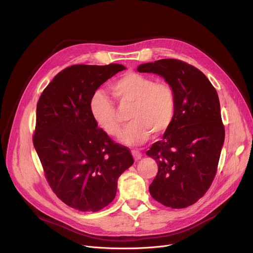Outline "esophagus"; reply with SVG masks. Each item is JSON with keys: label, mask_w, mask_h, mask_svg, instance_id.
Instances as JSON below:
<instances>
[{"label": "esophagus", "mask_w": 253, "mask_h": 253, "mask_svg": "<svg viewBox=\"0 0 253 253\" xmlns=\"http://www.w3.org/2000/svg\"><path fill=\"white\" fill-rule=\"evenodd\" d=\"M131 153H132V156H133V158H134V160H135V161H138L139 159H141V153H140L139 150L133 149Z\"/></svg>", "instance_id": "esophagus-1"}]
</instances>
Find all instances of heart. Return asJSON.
I'll return each instance as SVG.
<instances>
[{
    "instance_id": "b5f03b06",
    "label": "heart",
    "mask_w": 253,
    "mask_h": 253,
    "mask_svg": "<svg viewBox=\"0 0 253 253\" xmlns=\"http://www.w3.org/2000/svg\"><path fill=\"white\" fill-rule=\"evenodd\" d=\"M111 91L120 105H132L130 120L121 141L127 145L145 142L150 132L161 134L173 122L176 112V94L167 82L127 72L111 84ZM92 119L96 125L112 137L120 135L122 122L113 100L103 92H95L89 104Z\"/></svg>"
}]
</instances>
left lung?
Returning <instances> with one entry per match:
<instances>
[{
	"label": "left lung",
	"mask_w": 253,
	"mask_h": 253,
	"mask_svg": "<svg viewBox=\"0 0 253 253\" xmlns=\"http://www.w3.org/2000/svg\"><path fill=\"white\" fill-rule=\"evenodd\" d=\"M137 70L164 77L176 94L172 124L146 151L159 167L150 195L165 207L187 208L211 187L225 140L216 90L203 72L180 60L141 64Z\"/></svg>",
	"instance_id": "left-lung-1"
}]
</instances>
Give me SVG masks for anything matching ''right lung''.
<instances>
[{"instance_id":"right-lung-1","label":"right lung","mask_w":253,"mask_h":253,"mask_svg":"<svg viewBox=\"0 0 253 253\" xmlns=\"http://www.w3.org/2000/svg\"><path fill=\"white\" fill-rule=\"evenodd\" d=\"M125 69L120 64L70 66L39 99L33 145L45 179L64 204L80 211L111 204L118 178L134 163L129 148L98 128L89 110L95 90Z\"/></svg>"}]
</instances>
